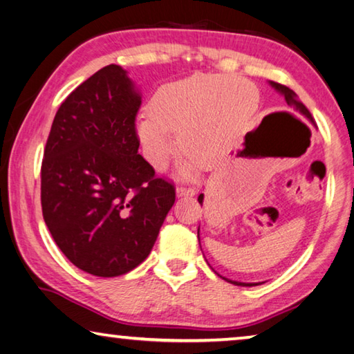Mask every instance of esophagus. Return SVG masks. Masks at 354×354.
<instances>
[{
    "label": "esophagus",
    "mask_w": 354,
    "mask_h": 354,
    "mask_svg": "<svg viewBox=\"0 0 354 354\" xmlns=\"http://www.w3.org/2000/svg\"><path fill=\"white\" fill-rule=\"evenodd\" d=\"M178 196H194L196 194V187H192V185H181L178 187Z\"/></svg>",
    "instance_id": "1"
}]
</instances>
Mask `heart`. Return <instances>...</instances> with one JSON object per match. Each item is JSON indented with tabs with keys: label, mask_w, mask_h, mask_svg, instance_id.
Instances as JSON below:
<instances>
[{
	"label": "heart",
	"mask_w": 354,
	"mask_h": 354,
	"mask_svg": "<svg viewBox=\"0 0 354 354\" xmlns=\"http://www.w3.org/2000/svg\"><path fill=\"white\" fill-rule=\"evenodd\" d=\"M259 107V93L250 81L226 75H194L159 88L151 111L140 113L137 134L143 153L156 169H165L184 149L189 165L217 162L250 128ZM182 142H178L177 131Z\"/></svg>",
	"instance_id": "obj_1"
}]
</instances>
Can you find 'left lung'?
Returning a JSON list of instances; mask_svg holds the SVG:
<instances>
[{
    "mask_svg": "<svg viewBox=\"0 0 354 354\" xmlns=\"http://www.w3.org/2000/svg\"><path fill=\"white\" fill-rule=\"evenodd\" d=\"M272 86L277 88L278 92H281L284 95V98H286V101H287V104H289L290 107H293V109H295L297 112H301V113H304V115H306L308 118H310L313 120V115H310V112H309V109L306 106H304L301 101H299L298 98H297V95H295V92L293 91H290L289 87H286V86H283V84H279V82H272ZM198 201H200V205L203 203V194L198 196ZM198 232H200V230H198ZM200 239V237H198ZM226 279V278H225ZM226 281H230L231 284H236V286H243V287H248V286H256V284H248V283H239V281H231V279H226Z\"/></svg>",
    "mask_w": 354,
    "mask_h": 354,
    "instance_id": "left-lung-1",
    "label": "left lung"
}]
</instances>
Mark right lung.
Wrapping results in <instances>:
<instances>
[{
  "instance_id": "right-lung-1",
  "label": "right lung",
  "mask_w": 354,
  "mask_h": 354,
  "mask_svg": "<svg viewBox=\"0 0 354 354\" xmlns=\"http://www.w3.org/2000/svg\"><path fill=\"white\" fill-rule=\"evenodd\" d=\"M140 97L120 65L98 70L56 112L41 160L44 220L67 259L120 277L147 259L176 198L139 151Z\"/></svg>"
}]
</instances>
